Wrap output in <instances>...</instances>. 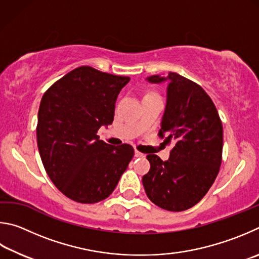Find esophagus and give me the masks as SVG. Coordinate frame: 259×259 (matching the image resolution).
Listing matches in <instances>:
<instances>
[{"instance_id": "1", "label": "esophagus", "mask_w": 259, "mask_h": 259, "mask_svg": "<svg viewBox=\"0 0 259 259\" xmlns=\"http://www.w3.org/2000/svg\"><path fill=\"white\" fill-rule=\"evenodd\" d=\"M134 155H135V157H138V158H144V157H146V155H144V153L140 152V151H138V150H135Z\"/></svg>"}]
</instances>
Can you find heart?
Masks as SVG:
<instances>
[{
  "instance_id": "1",
  "label": "heart",
  "mask_w": 259,
  "mask_h": 259,
  "mask_svg": "<svg viewBox=\"0 0 259 259\" xmlns=\"http://www.w3.org/2000/svg\"><path fill=\"white\" fill-rule=\"evenodd\" d=\"M147 95H157L156 93H150V94H147Z\"/></svg>"
}]
</instances>
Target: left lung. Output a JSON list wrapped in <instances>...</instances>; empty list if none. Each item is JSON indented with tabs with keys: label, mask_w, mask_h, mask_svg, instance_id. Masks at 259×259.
<instances>
[{
	"label": "left lung",
	"mask_w": 259,
	"mask_h": 259,
	"mask_svg": "<svg viewBox=\"0 0 259 259\" xmlns=\"http://www.w3.org/2000/svg\"><path fill=\"white\" fill-rule=\"evenodd\" d=\"M148 81H167V101L158 135L174 142L169 159L147 156L150 170L142 178L148 198L162 209L182 211L201 200L220 171L223 126L214 102L200 85L168 72Z\"/></svg>",
	"instance_id": "8db88e82"
}]
</instances>
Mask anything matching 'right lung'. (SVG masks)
I'll use <instances>...</instances> for the list:
<instances>
[{"mask_svg":"<svg viewBox=\"0 0 259 259\" xmlns=\"http://www.w3.org/2000/svg\"><path fill=\"white\" fill-rule=\"evenodd\" d=\"M130 77L81 66L57 80L40 100L36 127L40 159L66 197L80 203L108 198L134 156L130 144L99 140L110 125L115 103Z\"/></svg>","mask_w":259,"mask_h":259,"instance_id":"add662e5","label":"right lung"}]
</instances>
